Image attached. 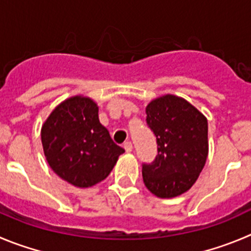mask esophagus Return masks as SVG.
<instances>
[{
  "instance_id": "esophagus-1",
  "label": "esophagus",
  "mask_w": 251,
  "mask_h": 251,
  "mask_svg": "<svg viewBox=\"0 0 251 251\" xmlns=\"http://www.w3.org/2000/svg\"><path fill=\"white\" fill-rule=\"evenodd\" d=\"M124 149H125L126 152H131L132 151V144H131L130 141H126L125 144H124Z\"/></svg>"
}]
</instances>
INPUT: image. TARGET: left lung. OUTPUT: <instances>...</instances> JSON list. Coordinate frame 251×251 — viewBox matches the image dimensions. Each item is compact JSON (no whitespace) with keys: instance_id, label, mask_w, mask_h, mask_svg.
<instances>
[{"instance_id":"1","label":"left lung","mask_w":251,"mask_h":251,"mask_svg":"<svg viewBox=\"0 0 251 251\" xmlns=\"http://www.w3.org/2000/svg\"><path fill=\"white\" fill-rule=\"evenodd\" d=\"M146 124L157 142V154L142 163V178L151 193L172 198L188 191L208 156V123L193 105L175 95L154 99L146 107Z\"/></svg>"}]
</instances>
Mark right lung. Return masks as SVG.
Wrapping results in <instances>:
<instances>
[{
  "label": "right lung",
  "mask_w": 251,
  "mask_h": 251,
  "mask_svg": "<svg viewBox=\"0 0 251 251\" xmlns=\"http://www.w3.org/2000/svg\"><path fill=\"white\" fill-rule=\"evenodd\" d=\"M98 105L74 97L58 105L42 126L49 166L73 186L88 188L105 179L125 152L99 121Z\"/></svg>",
  "instance_id": "1"
}]
</instances>
